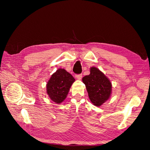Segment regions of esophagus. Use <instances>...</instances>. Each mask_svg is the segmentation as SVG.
<instances>
[{"instance_id":"esophagus-1","label":"esophagus","mask_w":150,"mask_h":150,"mask_svg":"<svg viewBox=\"0 0 150 150\" xmlns=\"http://www.w3.org/2000/svg\"><path fill=\"white\" fill-rule=\"evenodd\" d=\"M75 77H76V78L77 79H79V80H81V79H82L83 75H82V74H79V75H75Z\"/></svg>"}]
</instances>
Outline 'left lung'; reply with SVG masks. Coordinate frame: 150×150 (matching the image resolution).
<instances>
[{
    "label": "left lung",
    "instance_id": "obj_1",
    "mask_svg": "<svg viewBox=\"0 0 150 150\" xmlns=\"http://www.w3.org/2000/svg\"><path fill=\"white\" fill-rule=\"evenodd\" d=\"M82 80L94 105L100 106L110 98L112 93L110 81L96 67H91L90 74L85 76Z\"/></svg>",
    "mask_w": 150,
    "mask_h": 150
}]
</instances>
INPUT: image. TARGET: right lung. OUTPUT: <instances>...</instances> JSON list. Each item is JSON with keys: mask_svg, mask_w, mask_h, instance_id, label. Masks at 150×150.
<instances>
[{"mask_svg": "<svg viewBox=\"0 0 150 150\" xmlns=\"http://www.w3.org/2000/svg\"><path fill=\"white\" fill-rule=\"evenodd\" d=\"M75 79L64 69H58L52 75L46 85L47 94L51 100L57 104L62 103L67 97Z\"/></svg>", "mask_w": 150, "mask_h": 150, "instance_id": "right-lung-1", "label": "right lung"}]
</instances>
